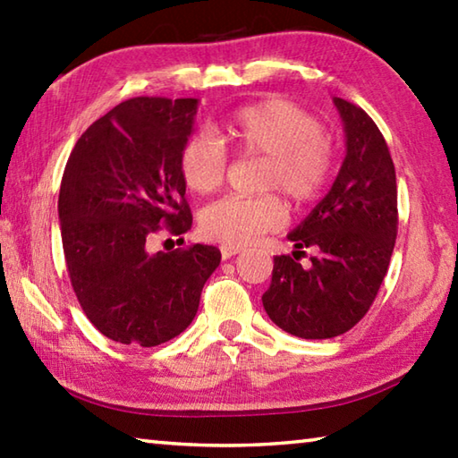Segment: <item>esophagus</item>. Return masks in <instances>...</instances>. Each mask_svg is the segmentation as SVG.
<instances>
[{
	"instance_id": "esophagus-1",
	"label": "esophagus",
	"mask_w": 458,
	"mask_h": 458,
	"mask_svg": "<svg viewBox=\"0 0 458 458\" xmlns=\"http://www.w3.org/2000/svg\"><path fill=\"white\" fill-rule=\"evenodd\" d=\"M240 252H242V248H240V246H228V244L220 246V254H222L224 260L236 257V254H240Z\"/></svg>"
}]
</instances>
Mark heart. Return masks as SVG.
<instances>
[{"label": "heart", "mask_w": 458, "mask_h": 458, "mask_svg": "<svg viewBox=\"0 0 458 458\" xmlns=\"http://www.w3.org/2000/svg\"><path fill=\"white\" fill-rule=\"evenodd\" d=\"M234 149L246 157H262L259 191H275L294 208L321 198L333 175V147L321 121L284 98H268L236 108L222 125ZM228 155L214 137L198 133L180 155V172L188 188L199 196L224 183ZM283 201L274 193L252 198L230 196L214 201L199 214V230L208 240L246 246L260 234L284 224Z\"/></svg>", "instance_id": "b5f03b06"}]
</instances>
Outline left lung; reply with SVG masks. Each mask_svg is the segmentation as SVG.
<instances>
[{
  "label": "left lung",
  "instance_id": "1",
  "mask_svg": "<svg viewBox=\"0 0 458 458\" xmlns=\"http://www.w3.org/2000/svg\"><path fill=\"white\" fill-rule=\"evenodd\" d=\"M344 121L345 159L313 212L289 240L293 257H275L262 305L275 325L303 339H331L369 311L398 234L396 169L384 135L363 108L333 98ZM303 247L318 252L300 267Z\"/></svg>",
  "mask_w": 458,
  "mask_h": 458
}]
</instances>
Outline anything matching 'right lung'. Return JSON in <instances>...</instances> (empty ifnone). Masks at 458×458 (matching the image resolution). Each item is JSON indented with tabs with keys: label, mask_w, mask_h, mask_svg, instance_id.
<instances>
[{
	"label": "right lung",
	"mask_w": 458,
	"mask_h": 458,
	"mask_svg": "<svg viewBox=\"0 0 458 458\" xmlns=\"http://www.w3.org/2000/svg\"><path fill=\"white\" fill-rule=\"evenodd\" d=\"M196 108L198 98L125 100L84 131L62 177L58 218L72 289L89 321L119 344L155 347L180 335L220 265L208 244L151 250L157 232L191 228L180 155Z\"/></svg>",
	"instance_id": "add662e5"
}]
</instances>
